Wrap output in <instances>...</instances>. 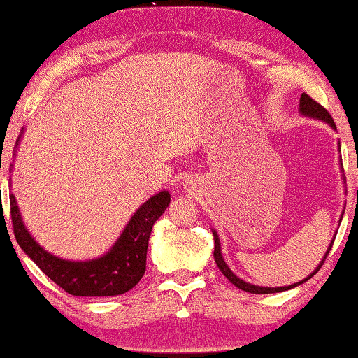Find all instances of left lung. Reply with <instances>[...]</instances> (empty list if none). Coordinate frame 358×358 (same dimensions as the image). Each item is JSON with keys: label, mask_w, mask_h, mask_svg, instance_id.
<instances>
[{"label": "left lung", "mask_w": 358, "mask_h": 358, "mask_svg": "<svg viewBox=\"0 0 358 358\" xmlns=\"http://www.w3.org/2000/svg\"><path fill=\"white\" fill-rule=\"evenodd\" d=\"M299 112H300L301 115H303V117L315 118V120H320V122L328 123L332 129H336L334 120H332V117L329 115L328 110L321 107V105H320L318 102H315V100L311 99L310 95L301 94ZM342 180H345L344 175H342ZM342 215H344V213H342ZM342 215H341L339 222L342 220ZM213 235H214V259H215V263H217V268L220 269V273H222V274L225 275V278H227V279H229V280L231 282V284H234L235 287H238V289L245 290V292H250V294H278V292L290 290V289H294V287H296V285H301V284H303V282H306L308 279H311L316 273H318L320 268H321V266H323V263H324L326 256L329 255L331 246H332V243H334V238H336V235L332 236L331 245L328 246V251H326V253H324L323 259H321V263L318 264V268H316V269L313 271V273H311V274L308 275V278H305L303 280L296 282V284H292V285H284V287H259V285H253V284H250V282H245L243 279H240L238 275L231 273V269L229 268V264L225 263V261H224L222 251H220V240H219V235H217V231H215L214 229H213Z\"/></svg>", "instance_id": "obj_1"}]
</instances>
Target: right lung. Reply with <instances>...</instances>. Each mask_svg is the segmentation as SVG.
I'll return each instance as SVG.
<instances>
[{
  "mask_svg": "<svg viewBox=\"0 0 358 358\" xmlns=\"http://www.w3.org/2000/svg\"><path fill=\"white\" fill-rule=\"evenodd\" d=\"M24 131V128H22ZM19 134L16 148L21 141ZM14 235L30 259L55 284L76 296H115L127 294L143 279L145 271L149 236L160 215L170 204L169 191H160L145 201L131 215L127 227L120 234L107 253L94 259L71 261L48 253L40 246L24 225L14 194H9Z\"/></svg>",
  "mask_w": 358,
  "mask_h": 358,
  "instance_id": "right-lung-1",
  "label": "right lung"
}]
</instances>
